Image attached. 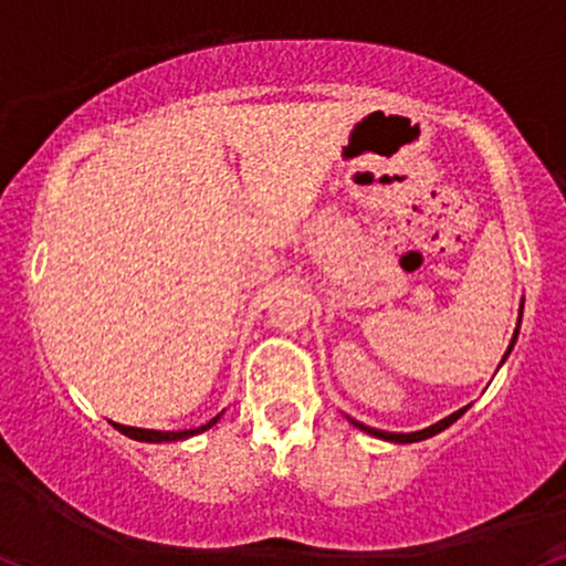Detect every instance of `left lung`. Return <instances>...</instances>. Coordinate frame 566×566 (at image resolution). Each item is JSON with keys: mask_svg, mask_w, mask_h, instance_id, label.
I'll return each instance as SVG.
<instances>
[{"mask_svg": "<svg viewBox=\"0 0 566 566\" xmlns=\"http://www.w3.org/2000/svg\"><path fill=\"white\" fill-rule=\"evenodd\" d=\"M514 340H517V333H514L512 344H509V352H512ZM509 352H506V354H509ZM506 354H504V357H506ZM464 411H467V407H464V409H459V411H453V415L446 417V420L436 422V424H430V428H424V430H417V432H386V430H375V428H367V424H361V422H354V420H352V422L357 424L359 430L369 432V436H375V438H382V441H394V443H415V441H424V438H430V436H436V432L446 430V428H449V424L457 422L459 417L464 415Z\"/></svg>", "mask_w": 566, "mask_h": 566, "instance_id": "8db88e82", "label": "left lung"}]
</instances>
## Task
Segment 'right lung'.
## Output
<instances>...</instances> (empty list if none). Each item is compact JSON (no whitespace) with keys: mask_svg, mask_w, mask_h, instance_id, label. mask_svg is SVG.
Instances as JSON below:
<instances>
[{"mask_svg":"<svg viewBox=\"0 0 566 566\" xmlns=\"http://www.w3.org/2000/svg\"><path fill=\"white\" fill-rule=\"evenodd\" d=\"M220 420V415L214 417V420H209L207 424H201V428H193V430H178V432H159V430H142V428H128V424H117L115 428L123 432V436L134 438V441H146V443H163V441H180V438H188V436H197V432L212 428L214 422Z\"/></svg>","mask_w":566,"mask_h":566,"instance_id":"obj_1","label":"right lung"}]
</instances>
